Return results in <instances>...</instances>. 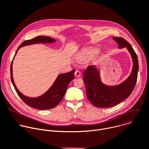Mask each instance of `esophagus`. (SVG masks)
Here are the masks:
<instances>
[{
	"label": "esophagus",
	"mask_w": 149,
	"mask_h": 149,
	"mask_svg": "<svg viewBox=\"0 0 149 149\" xmlns=\"http://www.w3.org/2000/svg\"><path fill=\"white\" fill-rule=\"evenodd\" d=\"M81 75V72L79 71L78 70H76L75 72V76L76 77H79Z\"/></svg>",
	"instance_id": "obj_1"
}]
</instances>
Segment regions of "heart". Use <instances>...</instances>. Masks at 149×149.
<instances>
[{
  "label": "heart",
  "mask_w": 149,
  "mask_h": 149,
  "mask_svg": "<svg viewBox=\"0 0 149 149\" xmlns=\"http://www.w3.org/2000/svg\"><path fill=\"white\" fill-rule=\"evenodd\" d=\"M92 55H93V53H91V52H87V53H86V55H85V58L88 59V58L91 57Z\"/></svg>",
  "instance_id": "1"
}]
</instances>
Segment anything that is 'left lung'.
I'll return each mask as SVG.
<instances>
[{
  "mask_svg": "<svg viewBox=\"0 0 149 149\" xmlns=\"http://www.w3.org/2000/svg\"><path fill=\"white\" fill-rule=\"evenodd\" d=\"M118 45V48L126 47L132 59V70L130 75L124 82L116 86H107L101 81L99 70L95 65H90L84 72L83 80L86 85L87 97L88 100L97 107L114 106L128 98L136 86L139 61L136 52L131 45L122 37H113Z\"/></svg>",
  "mask_w": 149,
  "mask_h": 149,
  "instance_id": "8db88e82",
  "label": "left lung"
}]
</instances>
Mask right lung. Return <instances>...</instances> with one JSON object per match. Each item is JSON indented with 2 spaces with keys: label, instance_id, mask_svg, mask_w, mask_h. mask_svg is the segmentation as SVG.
<instances>
[{
  "label": "right lung",
  "instance_id": "1",
  "mask_svg": "<svg viewBox=\"0 0 149 149\" xmlns=\"http://www.w3.org/2000/svg\"><path fill=\"white\" fill-rule=\"evenodd\" d=\"M55 42H56V40L49 37L38 36L33 39L26 40V41L22 42L18 47V50L23 46L27 45L37 43H52ZM17 51L15 55L17 53ZM14 57H13V60L14 59ZM13 60L10 65V78L13 87H14L18 96L23 102L29 106L38 110H46L52 109V108L56 107L62 101L63 96H65L68 86L74 78L75 70H73L69 72L60 74L58 76L55 82L50 88L43 95L37 97H29L24 96L23 94H22L18 90L14 83V81H13L12 77Z\"/></svg>",
  "mask_w": 149,
  "mask_h": 149
}]
</instances>
